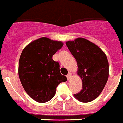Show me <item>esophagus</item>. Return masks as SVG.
I'll return each mask as SVG.
<instances>
[{"label":"esophagus","instance_id":"34e87169","mask_svg":"<svg viewBox=\"0 0 123 123\" xmlns=\"http://www.w3.org/2000/svg\"><path fill=\"white\" fill-rule=\"evenodd\" d=\"M71 76H72V74L71 73H68V75H67V80H70V79Z\"/></svg>","mask_w":123,"mask_h":123}]
</instances>
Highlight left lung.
<instances>
[{"label":"left lung","mask_w":123,"mask_h":123,"mask_svg":"<svg viewBox=\"0 0 123 123\" xmlns=\"http://www.w3.org/2000/svg\"><path fill=\"white\" fill-rule=\"evenodd\" d=\"M77 62V74L82 81V89L74 96L79 102L94 100L102 93L109 77L107 58L98 46L84 38L66 42Z\"/></svg>","instance_id":"8db88e82"}]
</instances>
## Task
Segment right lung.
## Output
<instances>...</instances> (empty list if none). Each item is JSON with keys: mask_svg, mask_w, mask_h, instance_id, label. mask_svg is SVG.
I'll return each instance as SVG.
<instances>
[{"mask_svg": "<svg viewBox=\"0 0 123 123\" xmlns=\"http://www.w3.org/2000/svg\"><path fill=\"white\" fill-rule=\"evenodd\" d=\"M63 46L62 41L44 37L31 42L22 51L18 75L26 93L36 102L51 100L58 85L67 80L61 74L58 63L52 58Z\"/></svg>", "mask_w": 123, "mask_h": 123, "instance_id": "right-lung-1", "label": "right lung"}]
</instances>
